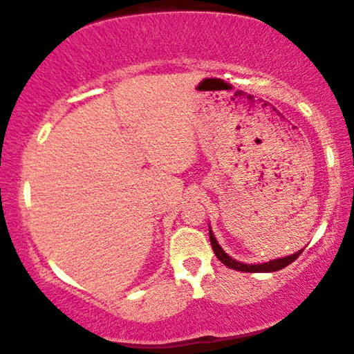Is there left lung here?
<instances>
[{"instance_id":"left-lung-1","label":"left lung","mask_w":354,"mask_h":354,"mask_svg":"<svg viewBox=\"0 0 354 354\" xmlns=\"http://www.w3.org/2000/svg\"><path fill=\"white\" fill-rule=\"evenodd\" d=\"M210 242H212V247H213V252H215V255L218 260H220L223 265H226L227 268H231L234 271H242V272H272V271H279L282 270V268H286L290 265L297 260L298 257L301 255V252H297L293 253L290 257H286V258H279V260H272V261H268V263H261V265H243L241 261H236L232 260L231 257H227L225 252H223V248L218 245L215 236H213L212 229H210Z\"/></svg>"}]
</instances>
